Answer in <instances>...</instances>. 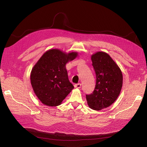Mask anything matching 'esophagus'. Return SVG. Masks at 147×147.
I'll return each instance as SVG.
<instances>
[{
    "label": "esophagus",
    "mask_w": 147,
    "mask_h": 147,
    "mask_svg": "<svg viewBox=\"0 0 147 147\" xmlns=\"http://www.w3.org/2000/svg\"><path fill=\"white\" fill-rule=\"evenodd\" d=\"M82 84L80 83H78V84H74V87L75 88H81Z\"/></svg>",
    "instance_id": "obj_1"
}]
</instances>
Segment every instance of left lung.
<instances>
[{"label": "left lung", "instance_id": "1", "mask_svg": "<svg viewBox=\"0 0 147 147\" xmlns=\"http://www.w3.org/2000/svg\"><path fill=\"white\" fill-rule=\"evenodd\" d=\"M96 75V84L92 94L86 95L90 109L99 111L116 100L123 86V74L117 64L107 53L97 51L91 56Z\"/></svg>", "mask_w": 147, "mask_h": 147}]
</instances>
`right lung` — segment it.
I'll return each instance as SVG.
<instances>
[{"mask_svg": "<svg viewBox=\"0 0 147 147\" xmlns=\"http://www.w3.org/2000/svg\"><path fill=\"white\" fill-rule=\"evenodd\" d=\"M78 53H65L59 49L47 51L34 65L30 72V83L35 94L44 105L58 106L74 89L68 78L66 64Z\"/></svg>", "mask_w": 147, "mask_h": 147, "instance_id": "obj_1", "label": "right lung"}]
</instances>
